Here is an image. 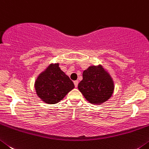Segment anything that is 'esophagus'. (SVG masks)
Segmentation results:
<instances>
[{
	"mask_svg": "<svg viewBox=\"0 0 149 149\" xmlns=\"http://www.w3.org/2000/svg\"><path fill=\"white\" fill-rule=\"evenodd\" d=\"M78 84H79V81H78V80H76V81H74V84H75V87H76V88H77Z\"/></svg>",
	"mask_w": 149,
	"mask_h": 149,
	"instance_id": "obj_1",
	"label": "esophagus"
}]
</instances>
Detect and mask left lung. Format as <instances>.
I'll use <instances>...</instances> for the list:
<instances>
[{
  "label": "left lung",
  "mask_w": 149,
  "mask_h": 149,
  "mask_svg": "<svg viewBox=\"0 0 149 149\" xmlns=\"http://www.w3.org/2000/svg\"><path fill=\"white\" fill-rule=\"evenodd\" d=\"M82 77V80L78 84V89L90 103L101 104L112 96L114 81L103 65L88 67L83 71Z\"/></svg>",
  "instance_id": "left-lung-1"
}]
</instances>
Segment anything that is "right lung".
Listing matches in <instances>:
<instances>
[{
    "label": "right lung",
    "mask_w": 149,
    "mask_h": 149,
    "mask_svg": "<svg viewBox=\"0 0 149 149\" xmlns=\"http://www.w3.org/2000/svg\"><path fill=\"white\" fill-rule=\"evenodd\" d=\"M36 94L47 104H56L75 88L73 81L61 70L59 63H51L35 80Z\"/></svg>",
    "instance_id": "right-lung-1"
}]
</instances>
